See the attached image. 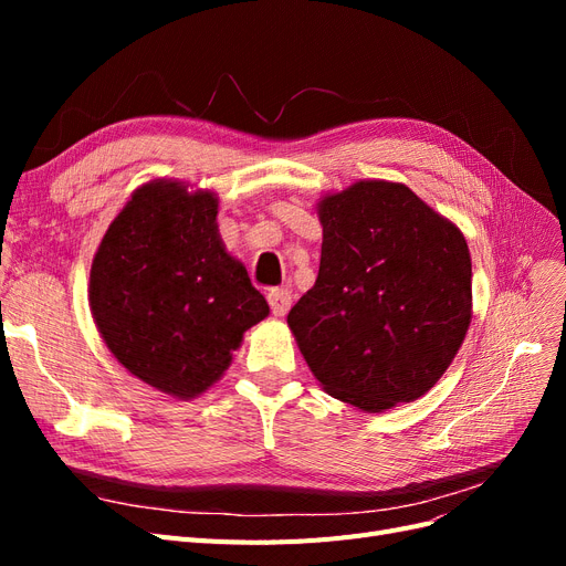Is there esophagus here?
<instances>
[{
    "mask_svg": "<svg viewBox=\"0 0 566 566\" xmlns=\"http://www.w3.org/2000/svg\"><path fill=\"white\" fill-rule=\"evenodd\" d=\"M266 300L271 304L273 316H285L290 312V306H293V290L273 287V290H269Z\"/></svg>",
    "mask_w": 566,
    "mask_h": 566,
    "instance_id": "obj_1",
    "label": "esophagus"
}]
</instances>
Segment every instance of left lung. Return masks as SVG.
Here are the masks:
<instances>
[{
	"instance_id": "obj_1",
	"label": "left lung",
	"mask_w": 566,
	"mask_h": 566,
	"mask_svg": "<svg viewBox=\"0 0 566 566\" xmlns=\"http://www.w3.org/2000/svg\"><path fill=\"white\" fill-rule=\"evenodd\" d=\"M316 212L318 276L287 314L306 366L366 413L420 399L472 321L465 235L399 181L361 179L325 193Z\"/></svg>"
}]
</instances>
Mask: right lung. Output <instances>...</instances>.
<instances>
[{"instance_id": "1", "label": "right lung", "mask_w": 566, "mask_h": 566, "mask_svg": "<svg viewBox=\"0 0 566 566\" xmlns=\"http://www.w3.org/2000/svg\"><path fill=\"white\" fill-rule=\"evenodd\" d=\"M217 212L214 191L153 179L111 221L90 271V310L111 354L181 401L208 391L245 331L269 316Z\"/></svg>"}]
</instances>
